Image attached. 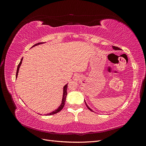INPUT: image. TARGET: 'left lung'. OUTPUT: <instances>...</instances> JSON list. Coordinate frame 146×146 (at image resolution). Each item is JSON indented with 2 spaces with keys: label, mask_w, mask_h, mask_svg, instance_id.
<instances>
[{
  "label": "left lung",
  "mask_w": 146,
  "mask_h": 146,
  "mask_svg": "<svg viewBox=\"0 0 146 146\" xmlns=\"http://www.w3.org/2000/svg\"><path fill=\"white\" fill-rule=\"evenodd\" d=\"M113 48H114V50H120V48H119V47H116V46H113ZM85 104H86V107H87V108H88V109H89L90 110V111H92V110L89 107H88V105L86 104V102H85Z\"/></svg>",
  "instance_id": "8db88e82"
}]
</instances>
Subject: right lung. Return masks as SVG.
<instances>
[{
    "instance_id": "1",
    "label": "right lung",
    "mask_w": 146,
    "mask_h": 146,
    "mask_svg": "<svg viewBox=\"0 0 146 146\" xmlns=\"http://www.w3.org/2000/svg\"><path fill=\"white\" fill-rule=\"evenodd\" d=\"M42 43H43V42H39V43H37V44H35L34 46H32V47H35V46H37V45H39V44H42ZM23 58L21 59V61H20L19 64H18V66H17V71H16V78H17V75H18L19 69V68H20V66H21V63H22V61H23ZM67 89H68V84H66V85L64 86V88H63V99H62V101H61V104L60 106V107H59L58 108H57L56 110H55V111H52V112H51V113H48V114H47V115H48V116H50V115H53V114H56V113H58L59 111H60L63 108L64 106V104H65V101H66V96H67ZM47 115H46V116H47Z\"/></svg>"
}]
</instances>
